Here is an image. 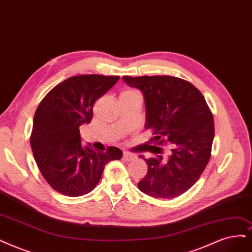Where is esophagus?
I'll return each instance as SVG.
<instances>
[{"label": "esophagus", "instance_id": "esophagus-1", "mask_svg": "<svg viewBox=\"0 0 252 252\" xmlns=\"http://www.w3.org/2000/svg\"><path fill=\"white\" fill-rule=\"evenodd\" d=\"M135 158H136L135 155H132V154L126 153V152H125V153H124V156H123V159H124L125 161H126V162L135 160Z\"/></svg>", "mask_w": 252, "mask_h": 252}]
</instances>
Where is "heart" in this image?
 <instances>
[{"label":"heart","mask_w":252,"mask_h":252,"mask_svg":"<svg viewBox=\"0 0 252 252\" xmlns=\"http://www.w3.org/2000/svg\"><path fill=\"white\" fill-rule=\"evenodd\" d=\"M120 95H139L135 90H125L121 92Z\"/></svg>","instance_id":"heart-1"}]
</instances>
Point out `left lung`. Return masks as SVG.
<instances>
[{"label": "left lung", "mask_w": 252, "mask_h": 252, "mask_svg": "<svg viewBox=\"0 0 252 252\" xmlns=\"http://www.w3.org/2000/svg\"><path fill=\"white\" fill-rule=\"evenodd\" d=\"M123 80L142 92L145 128L154 134L144 150L153 156H140L148 169L138 188L156 198L178 197L198 181L209 163L215 136L212 112L200 91L180 78L125 76ZM165 142L172 147L167 154L153 145Z\"/></svg>", "instance_id": "obj_1"}]
</instances>
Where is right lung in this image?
<instances>
[{
	"label": "right lung",
	"mask_w": 252,
	"mask_h": 252,
	"mask_svg": "<svg viewBox=\"0 0 252 252\" xmlns=\"http://www.w3.org/2000/svg\"><path fill=\"white\" fill-rule=\"evenodd\" d=\"M118 80L100 74L71 77L54 87L37 108L30 143L37 166L55 191L70 197L91 192L106 164L123 157L114 146L101 153L82 145L80 135V126L93 117L94 101Z\"/></svg>",
	"instance_id": "obj_1"
}]
</instances>
